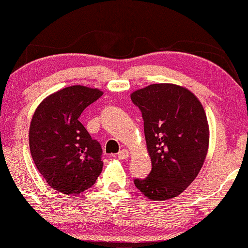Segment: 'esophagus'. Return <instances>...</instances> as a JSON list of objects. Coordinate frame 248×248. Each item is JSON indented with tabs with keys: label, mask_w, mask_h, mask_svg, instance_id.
<instances>
[{
	"label": "esophagus",
	"mask_w": 248,
	"mask_h": 248,
	"mask_svg": "<svg viewBox=\"0 0 248 248\" xmlns=\"http://www.w3.org/2000/svg\"><path fill=\"white\" fill-rule=\"evenodd\" d=\"M128 155H129V154H128L127 150L126 149H122V150H120V152L118 153V158H120V160H124V158L128 157Z\"/></svg>",
	"instance_id": "1"
}]
</instances>
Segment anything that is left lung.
Returning <instances> with one entry per match:
<instances>
[{
	"mask_svg": "<svg viewBox=\"0 0 248 248\" xmlns=\"http://www.w3.org/2000/svg\"><path fill=\"white\" fill-rule=\"evenodd\" d=\"M141 110L152 171L134 184L147 198L167 201L197 177L209 148V124L202 104L186 88L153 84L130 95Z\"/></svg>",
	"mask_w": 248,
	"mask_h": 248,
	"instance_id": "1",
	"label": "left lung"
}]
</instances>
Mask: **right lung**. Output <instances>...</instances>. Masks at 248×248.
Returning a JSON list of instances; mask_svg holds the SVG:
<instances>
[{
    "label": "right lung",
    "mask_w": 248,
    "mask_h": 248,
    "mask_svg": "<svg viewBox=\"0 0 248 248\" xmlns=\"http://www.w3.org/2000/svg\"><path fill=\"white\" fill-rule=\"evenodd\" d=\"M101 95L96 88L65 87L44 99L32 116L31 156L46 183L61 193L72 196L85 191L100 175L101 146L79 118Z\"/></svg>",
    "instance_id": "1"
}]
</instances>
